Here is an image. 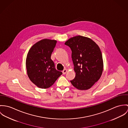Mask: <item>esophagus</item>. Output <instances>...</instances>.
Wrapping results in <instances>:
<instances>
[{"mask_svg":"<svg viewBox=\"0 0 128 128\" xmlns=\"http://www.w3.org/2000/svg\"><path fill=\"white\" fill-rule=\"evenodd\" d=\"M67 72V69H65L64 70H63V71H62V72H63V74H65L66 73V72Z\"/></svg>","mask_w":128,"mask_h":128,"instance_id":"obj_1","label":"esophagus"}]
</instances>
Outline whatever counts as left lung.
<instances>
[{"label": "left lung", "instance_id": "8db88e82", "mask_svg": "<svg viewBox=\"0 0 128 128\" xmlns=\"http://www.w3.org/2000/svg\"><path fill=\"white\" fill-rule=\"evenodd\" d=\"M65 44L72 51L76 76L70 80L79 90L90 88L99 80L103 70V61L99 46L91 39L82 36L72 37Z\"/></svg>", "mask_w": 128, "mask_h": 128}]
</instances>
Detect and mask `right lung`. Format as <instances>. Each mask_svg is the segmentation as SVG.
Instances as JSON below:
<instances>
[{
	"label": "right lung",
	"instance_id": "1",
	"mask_svg": "<svg viewBox=\"0 0 128 128\" xmlns=\"http://www.w3.org/2000/svg\"><path fill=\"white\" fill-rule=\"evenodd\" d=\"M57 41L44 39L30 49L26 60L27 72L30 80L38 87L48 88L62 74L55 68L51 55Z\"/></svg>",
	"mask_w": 128,
	"mask_h": 128
}]
</instances>
